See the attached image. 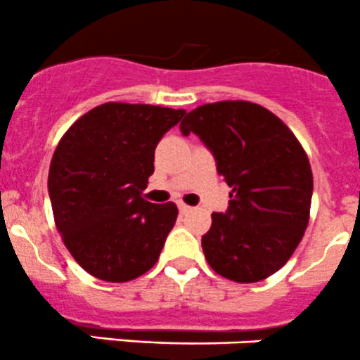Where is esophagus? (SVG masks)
<instances>
[{"label":"esophagus","instance_id":"1","mask_svg":"<svg viewBox=\"0 0 360 360\" xmlns=\"http://www.w3.org/2000/svg\"><path fill=\"white\" fill-rule=\"evenodd\" d=\"M177 207H179V212H183V214H186V212L191 211L190 205H186L184 202H177Z\"/></svg>","mask_w":360,"mask_h":360}]
</instances>
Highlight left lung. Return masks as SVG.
I'll list each match as a JSON object with an SVG mask.
<instances>
[{"instance_id":"8db88e82","label":"left lung","mask_w":360,"mask_h":360,"mask_svg":"<svg viewBox=\"0 0 360 360\" xmlns=\"http://www.w3.org/2000/svg\"><path fill=\"white\" fill-rule=\"evenodd\" d=\"M183 135L197 134L232 188L226 212H212L202 236L219 276L255 283L280 271L309 221L313 172L294 131L271 110L244 100L205 103L186 114Z\"/></svg>"}]
</instances>
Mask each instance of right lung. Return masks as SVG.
I'll return each instance as SVG.
<instances>
[{
  "instance_id": "add662e5",
  "label": "right lung",
  "mask_w": 360,
  "mask_h": 360,
  "mask_svg": "<svg viewBox=\"0 0 360 360\" xmlns=\"http://www.w3.org/2000/svg\"><path fill=\"white\" fill-rule=\"evenodd\" d=\"M183 109L107 102L80 116L49 169L52 212L66 250L98 280L124 283L156 264L177 219L174 202L142 197L160 139Z\"/></svg>"
}]
</instances>
